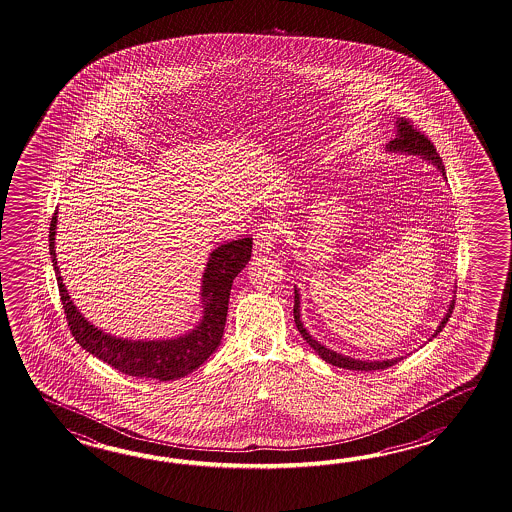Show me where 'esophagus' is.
<instances>
[{"label":"esophagus","mask_w":512,"mask_h":512,"mask_svg":"<svg viewBox=\"0 0 512 512\" xmlns=\"http://www.w3.org/2000/svg\"><path fill=\"white\" fill-rule=\"evenodd\" d=\"M276 227L274 225H265L260 232L254 236V252L265 256V254H271L274 251V245H276Z\"/></svg>","instance_id":"34e87169"}]
</instances>
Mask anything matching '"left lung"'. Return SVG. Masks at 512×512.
Listing matches in <instances>:
<instances>
[{
    "label": "left lung",
    "instance_id": "8db88e82",
    "mask_svg": "<svg viewBox=\"0 0 512 512\" xmlns=\"http://www.w3.org/2000/svg\"><path fill=\"white\" fill-rule=\"evenodd\" d=\"M395 128H397L395 139L386 144V152L404 153V155H417V157H421V159L426 161V163L434 164L435 168L443 174V179L446 181L445 164H443V159H441V157L437 155V152H435L434 144L428 141L423 133H419V131L414 130V128H412V124H410L408 120H395ZM452 293H454V291H452ZM454 304H456L454 300H450V302H448V309H446L445 316H443V320L439 322V326L435 327L434 335L428 338V342H430L432 338L437 337V335L443 331V327H445L446 322H448V318L452 315ZM293 311L294 324L298 327V331H300L302 338H304L305 342H307L311 348L315 349V353H318V357H320V359L326 360L327 364H331V366L344 368V370L357 371L384 370V368H390L393 364H397V362H401V360L404 359V357H393V359L384 360L355 359V357L342 355V353L333 351V349L327 348L324 344H320V342H318V340H316V338L313 337L307 329H305L304 322H302V313H300V291L296 289V285H294Z\"/></svg>",
    "mask_w": 512,
    "mask_h": 512
}]
</instances>
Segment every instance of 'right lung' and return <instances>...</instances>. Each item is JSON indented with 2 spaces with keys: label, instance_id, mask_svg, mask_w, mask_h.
Wrapping results in <instances>:
<instances>
[{
  "label": "right lung",
  "instance_id": "1",
  "mask_svg": "<svg viewBox=\"0 0 512 512\" xmlns=\"http://www.w3.org/2000/svg\"><path fill=\"white\" fill-rule=\"evenodd\" d=\"M56 225L58 210L49 227V254L55 267L58 291L73 337L91 355L130 377L175 381L197 370L219 348L227 322L232 282L251 260L252 238L227 241L210 252L199 291L203 311L196 326L174 338L133 340L98 329L73 304L56 261Z\"/></svg>",
  "mask_w": 512,
  "mask_h": 512
}]
</instances>
